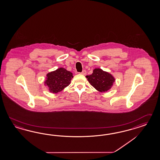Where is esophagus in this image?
<instances>
[{
	"mask_svg": "<svg viewBox=\"0 0 160 160\" xmlns=\"http://www.w3.org/2000/svg\"><path fill=\"white\" fill-rule=\"evenodd\" d=\"M86 73H87V72L85 70H82V73H80V74H82V75H86Z\"/></svg>",
	"mask_w": 160,
	"mask_h": 160,
	"instance_id": "esophagus-1",
	"label": "esophagus"
}]
</instances>
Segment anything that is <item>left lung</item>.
Returning <instances> with one entry per match:
<instances>
[{"label":"left lung","mask_w":160,"mask_h":160,"mask_svg":"<svg viewBox=\"0 0 160 160\" xmlns=\"http://www.w3.org/2000/svg\"><path fill=\"white\" fill-rule=\"evenodd\" d=\"M90 84L100 92H105L112 87L115 78L112 74L100 69L95 68L92 73L86 76Z\"/></svg>","instance_id":"1"}]
</instances>
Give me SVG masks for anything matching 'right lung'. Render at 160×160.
<instances>
[{
	"label": "right lung",
	"mask_w": 160,
	"mask_h": 160,
	"mask_svg": "<svg viewBox=\"0 0 160 160\" xmlns=\"http://www.w3.org/2000/svg\"><path fill=\"white\" fill-rule=\"evenodd\" d=\"M44 86H47L49 91L52 94H57L62 91L70 84L73 74L70 71L63 68H59L57 70L47 73Z\"/></svg>",
	"instance_id": "obj_1"
}]
</instances>
